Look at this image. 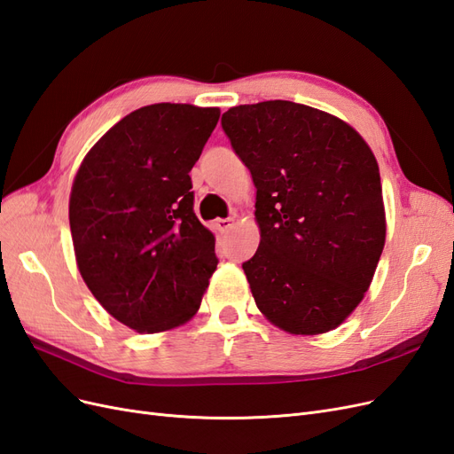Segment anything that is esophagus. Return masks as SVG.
Instances as JSON below:
<instances>
[{
  "mask_svg": "<svg viewBox=\"0 0 454 454\" xmlns=\"http://www.w3.org/2000/svg\"><path fill=\"white\" fill-rule=\"evenodd\" d=\"M214 225H215V229H217L219 232H227V231L232 227V219H231V217H225V219H215Z\"/></svg>",
  "mask_w": 454,
  "mask_h": 454,
  "instance_id": "1",
  "label": "esophagus"
}]
</instances>
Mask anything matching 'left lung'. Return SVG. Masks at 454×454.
<instances>
[{
  "instance_id": "left-lung-1",
  "label": "left lung",
  "mask_w": 454,
  "mask_h": 454,
  "mask_svg": "<svg viewBox=\"0 0 454 454\" xmlns=\"http://www.w3.org/2000/svg\"><path fill=\"white\" fill-rule=\"evenodd\" d=\"M222 127L257 189L261 240L242 263L257 309L287 333L332 332L387 237L373 151L345 121L287 100L231 107Z\"/></svg>"
}]
</instances>
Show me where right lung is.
Returning <instances> with one entry per match:
<instances>
[{
  "instance_id": "add662e5",
  "label": "right lung",
  "mask_w": 454,
  "mask_h": 454,
  "mask_svg": "<svg viewBox=\"0 0 454 454\" xmlns=\"http://www.w3.org/2000/svg\"><path fill=\"white\" fill-rule=\"evenodd\" d=\"M217 119V107L189 104L136 109L96 142L74 180L81 277L114 318L140 333L185 324L217 267L189 176Z\"/></svg>"
}]
</instances>
